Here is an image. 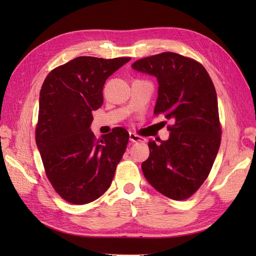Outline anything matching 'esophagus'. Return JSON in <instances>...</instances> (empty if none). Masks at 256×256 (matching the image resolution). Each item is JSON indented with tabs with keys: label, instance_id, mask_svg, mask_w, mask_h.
Returning a JSON list of instances; mask_svg holds the SVG:
<instances>
[{
	"label": "esophagus",
	"instance_id": "obj_1",
	"mask_svg": "<svg viewBox=\"0 0 256 256\" xmlns=\"http://www.w3.org/2000/svg\"><path fill=\"white\" fill-rule=\"evenodd\" d=\"M130 140H131L132 143H138V142H142L145 143L146 140L142 136H140V135H136L135 133H130Z\"/></svg>",
	"mask_w": 256,
	"mask_h": 256
}]
</instances>
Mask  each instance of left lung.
Wrapping results in <instances>:
<instances>
[{"label":"left lung","mask_w":256,"mask_h":256,"mask_svg":"<svg viewBox=\"0 0 256 256\" xmlns=\"http://www.w3.org/2000/svg\"><path fill=\"white\" fill-rule=\"evenodd\" d=\"M132 68L158 80L154 113L172 123L167 140L148 142L144 176L166 197L188 199L208 177L221 143L214 82L200 62L170 52L138 59Z\"/></svg>","instance_id":"obj_1"}]
</instances>
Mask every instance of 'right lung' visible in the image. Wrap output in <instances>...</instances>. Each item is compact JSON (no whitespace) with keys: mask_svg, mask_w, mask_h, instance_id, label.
Wrapping results in <instances>:
<instances>
[{"mask_svg":"<svg viewBox=\"0 0 256 256\" xmlns=\"http://www.w3.org/2000/svg\"><path fill=\"white\" fill-rule=\"evenodd\" d=\"M130 60L77 57L52 69L42 86L36 144L48 180L67 202L89 204L112 182L130 135L116 128L96 140L92 111L102 106L106 80Z\"/></svg>","mask_w":256,"mask_h":256,"instance_id":"1","label":"right lung"}]
</instances>
